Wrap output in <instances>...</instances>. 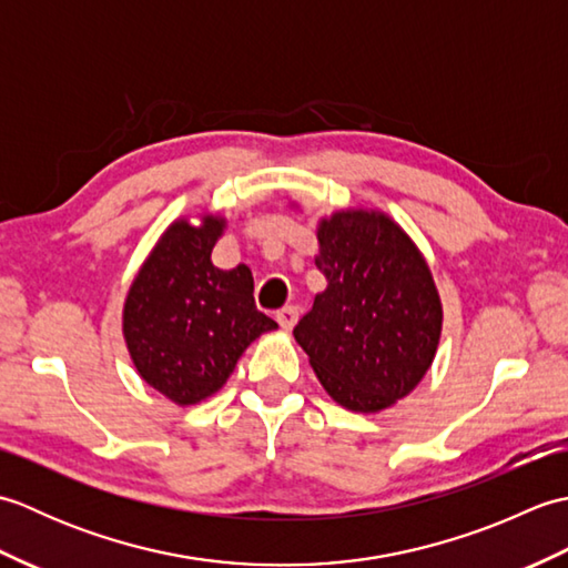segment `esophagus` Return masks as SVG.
<instances>
[{"label":"esophagus","instance_id":"obj_1","mask_svg":"<svg viewBox=\"0 0 568 568\" xmlns=\"http://www.w3.org/2000/svg\"><path fill=\"white\" fill-rule=\"evenodd\" d=\"M297 317H300V310H297L295 305H285L283 310H277V315H275L277 324H281V327H283L285 332H291V329L295 327Z\"/></svg>","mask_w":568,"mask_h":568}]
</instances>
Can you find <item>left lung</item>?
Instances as JSON below:
<instances>
[{"label": "left lung", "instance_id": "left-lung-1", "mask_svg": "<svg viewBox=\"0 0 568 568\" xmlns=\"http://www.w3.org/2000/svg\"><path fill=\"white\" fill-rule=\"evenodd\" d=\"M327 287L293 329L332 400L381 413L425 378L442 336L429 265L378 210H342L317 224Z\"/></svg>", "mask_w": 568, "mask_h": 568}]
</instances>
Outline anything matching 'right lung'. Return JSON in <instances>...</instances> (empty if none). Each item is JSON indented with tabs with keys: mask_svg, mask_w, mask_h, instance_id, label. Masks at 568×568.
Here are the masks:
<instances>
[{
	"mask_svg": "<svg viewBox=\"0 0 568 568\" xmlns=\"http://www.w3.org/2000/svg\"><path fill=\"white\" fill-rule=\"evenodd\" d=\"M226 220H175L129 287L122 329L139 376L175 405H197L232 376L261 334L277 329L253 303V275L239 263L222 271L212 248Z\"/></svg>",
	"mask_w": 568,
	"mask_h": 568,
	"instance_id": "1",
	"label": "right lung"
}]
</instances>
